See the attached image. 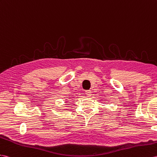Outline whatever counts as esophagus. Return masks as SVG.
I'll return each mask as SVG.
<instances>
[{
    "mask_svg": "<svg viewBox=\"0 0 157 157\" xmlns=\"http://www.w3.org/2000/svg\"><path fill=\"white\" fill-rule=\"evenodd\" d=\"M86 95L87 96V97H90V96H91V91L86 90Z\"/></svg>",
    "mask_w": 157,
    "mask_h": 157,
    "instance_id": "34e87169",
    "label": "esophagus"
}]
</instances>
